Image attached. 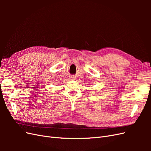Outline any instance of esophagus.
<instances>
[{"label":"esophagus","instance_id":"esophagus-1","mask_svg":"<svg viewBox=\"0 0 151 151\" xmlns=\"http://www.w3.org/2000/svg\"><path fill=\"white\" fill-rule=\"evenodd\" d=\"M71 79H72V80H74V79H76V77H71Z\"/></svg>","mask_w":151,"mask_h":151}]
</instances>
